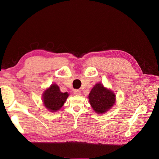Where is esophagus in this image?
I'll return each instance as SVG.
<instances>
[{
    "instance_id": "34e87169",
    "label": "esophagus",
    "mask_w": 159,
    "mask_h": 159,
    "mask_svg": "<svg viewBox=\"0 0 159 159\" xmlns=\"http://www.w3.org/2000/svg\"><path fill=\"white\" fill-rule=\"evenodd\" d=\"M74 94L78 95H81V91L79 90V89H75L74 90Z\"/></svg>"
}]
</instances>
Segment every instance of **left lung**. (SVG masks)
Masks as SVG:
<instances>
[{
  "label": "left lung",
  "mask_w": 159,
  "mask_h": 159,
  "mask_svg": "<svg viewBox=\"0 0 159 159\" xmlns=\"http://www.w3.org/2000/svg\"><path fill=\"white\" fill-rule=\"evenodd\" d=\"M88 98L91 107L98 114L107 112L115 103V94L101 83L95 85L90 91Z\"/></svg>",
  "instance_id": "1"
}]
</instances>
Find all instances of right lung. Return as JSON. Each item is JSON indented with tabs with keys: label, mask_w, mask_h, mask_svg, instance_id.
I'll list each match as a JSON object with an SVG mask.
<instances>
[{
	"label": "right lung",
	"mask_w": 159,
	"mask_h": 159,
	"mask_svg": "<svg viewBox=\"0 0 159 159\" xmlns=\"http://www.w3.org/2000/svg\"><path fill=\"white\" fill-rule=\"evenodd\" d=\"M68 96V92H61L59 86L54 84L43 93V103L45 107L50 111L56 112L63 106Z\"/></svg>",
	"instance_id": "1"
}]
</instances>
